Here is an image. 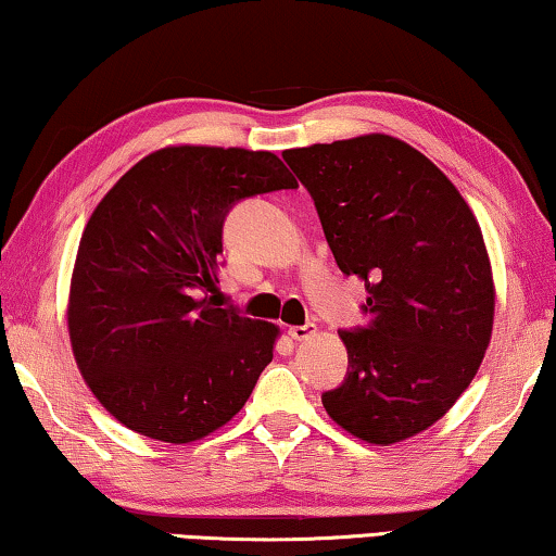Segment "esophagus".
I'll list each match as a JSON object with an SVG mask.
<instances>
[{"instance_id": "esophagus-1", "label": "esophagus", "mask_w": 556, "mask_h": 556, "mask_svg": "<svg viewBox=\"0 0 556 556\" xmlns=\"http://www.w3.org/2000/svg\"><path fill=\"white\" fill-rule=\"evenodd\" d=\"M315 332V326H311V323H305V326H290L288 328V336L293 340H307Z\"/></svg>"}]
</instances>
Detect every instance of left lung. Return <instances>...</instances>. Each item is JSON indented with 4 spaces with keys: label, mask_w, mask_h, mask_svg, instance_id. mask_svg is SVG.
Wrapping results in <instances>:
<instances>
[{
    "label": "left lung",
    "mask_w": 556,
    "mask_h": 556,
    "mask_svg": "<svg viewBox=\"0 0 556 556\" xmlns=\"http://www.w3.org/2000/svg\"><path fill=\"white\" fill-rule=\"evenodd\" d=\"M370 323L340 330L343 386L323 407L350 434L392 445L438 422L490 345L494 286L482 230L450 178L405 141L367 134L283 153Z\"/></svg>",
    "instance_id": "left-lung-1"
}]
</instances>
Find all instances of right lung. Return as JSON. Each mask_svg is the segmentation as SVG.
<instances>
[{"mask_svg":"<svg viewBox=\"0 0 556 556\" xmlns=\"http://www.w3.org/2000/svg\"><path fill=\"white\" fill-rule=\"evenodd\" d=\"M298 189L270 151L168 147L118 178L84 228L70 338L93 395L151 440L193 442L245 405L278 328L208 295L238 201Z\"/></svg>","mask_w":556,"mask_h":556,"instance_id":"1","label":"right lung"}]
</instances>
